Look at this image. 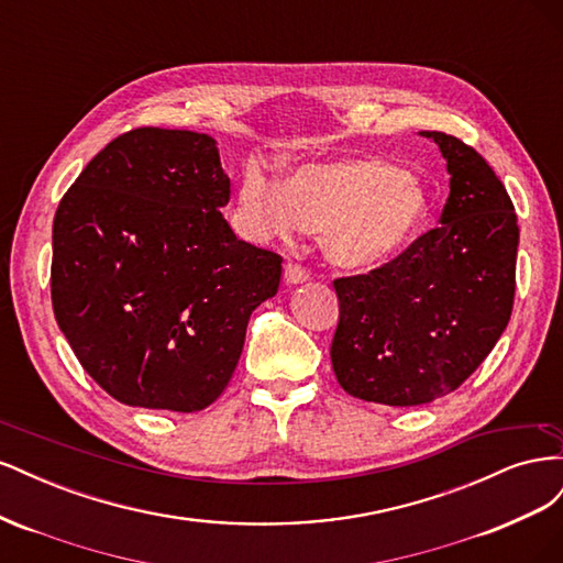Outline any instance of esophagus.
I'll use <instances>...</instances> for the list:
<instances>
[{
  "mask_svg": "<svg viewBox=\"0 0 563 563\" xmlns=\"http://www.w3.org/2000/svg\"><path fill=\"white\" fill-rule=\"evenodd\" d=\"M284 282L291 284V286L305 284V282H310V272L305 269V267H300V265L288 263V265L284 267Z\"/></svg>",
  "mask_w": 563,
  "mask_h": 563,
  "instance_id": "obj_1",
  "label": "esophagus"
}]
</instances>
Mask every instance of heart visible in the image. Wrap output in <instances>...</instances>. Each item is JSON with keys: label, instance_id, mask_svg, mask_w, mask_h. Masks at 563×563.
<instances>
[{"label": "heart", "instance_id": "heart-1", "mask_svg": "<svg viewBox=\"0 0 563 563\" xmlns=\"http://www.w3.org/2000/svg\"><path fill=\"white\" fill-rule=\"evenodd\" d=\"M432 199L401 166L378 157L302 164L288 180L246 172L236 216L255 242H294L321 232V251L340 269L364 272L397 261L430 220Z\"/></svg>", "mask_w": 563, "mask_h": 563}]
</instances>
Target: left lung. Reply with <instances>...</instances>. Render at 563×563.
<instances>
[{
	"label": "left lung",
	"mask_w": 563,
	"mask_h": 563,
	"mask_svg": "<svg viewBox=\"0 0 563 563\" xmlns=\"http://www.w3.org/2000/svg\"><path fill=\"white\" fill-rule=\"evenodd\" d=\"M437 143L451 176L439 228L378 269L335 279V378L347 395L420 406L451 395L496 347L515 302L517 213L479 152Z\"/></svg>",
	"instance_id": "obj_1"
}]
</instances>
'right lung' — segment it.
I'll return each mask as SVG.
<instances>
[{
  "mask_svg": "<svg viewBox=\"0 0 563 563\" xmlns=\"http://www.w3.org/2000/svg\"><path fill=\"white\" fill-rule=\"evenodd\" d=\"M207 133L135 129L87 164L54 218L51 300L84 371L117 401L195 413L223 391L282 258L236 240Z\"/></svg>",
  "mask_w": 563,
  "mask_h": 563,
  "instance_id": "1",
  "label": "right lung"
}]
</instances>
